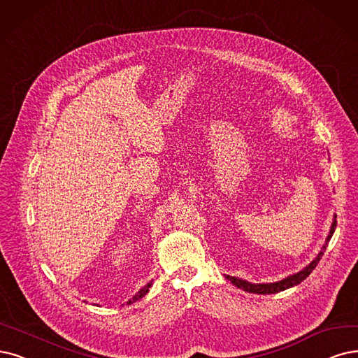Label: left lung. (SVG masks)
<instances>
[{
  "label": "left lung",
  "mask_w": 358,
  "mask_h": 358,
  "mask_svg": "<svg viewBox=\"0 0 358 358\" xmlns=\"http://www.w3.org/2000/svg\"><path fill=\"white\" fill-rule=\"evenodd\" d=\"M335 229H336V215L334 217V222H332V227H330V231H329V236L326 239V243L323 245V249L319 252V255H317L308 266L306 268H302L299 273L296 274H292L286 277V279L280 280V282H274V283H249L246 280H242V279H237V277H233V275H227V279L239 289H243L245 292H249V294H259V295H268V294H277V292H282V290H286L289 287H294L296 285H299L302 280H306L307 277L311 274V271L317 267V264H319V261L322 259L324 250H326V246L327 243L330 242V239H332V236L335 233Z\"/></svg>",
  "instance_id": "1"
}]
</instances>
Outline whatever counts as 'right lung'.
I'll return each instance as SVG.
<instances>
[{"label": "right lung", "instance_id": "1", "mask_svg": "<svg viewBox=\"0 0 358 358\" xmlns=\"http://www.w3.org/2000/svg\"><path fill=\"white\" fill-rule=\"evenodd\" d=\"M152 286V283H148V285H145L144 287H141L140 290H138V292L134 295V296H132V299H129L127 303H132V302H136V301H138V299H141L145 294H148L149 292V287Z\"/></svg>", "mask_w": 358, "mask_h": 358}]
</instances>
